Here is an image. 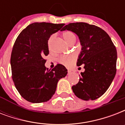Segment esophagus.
Segmentation results:
<instances>
[{
	"instance_id": "1",
	"label": "esophagus",
	"mask_w": 125,
	"mask_h": 125,
	"mask_svg": "<svg viewBox=\"0 0 125 125\" xmlns=\"http://www.w3.org/2000/svg\"><path fill=\"white\" fill-rule=\"evenodd\" d=\"M71 71L68 70V74H71Z\"/></svg>"
}]
</instances>
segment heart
Segmentation results:
<instances>
[{
  "label": "heart",
  "instance_id": "1",
  "mask_svg": "<svg viewBox=\"0 0 125 125\" xmlns=\"http://www.w3.org/2000/svg\"><path fill=\"white\" fill-rule=\"evenodd\" d=\"M62 36L63 39H64L67 43L70 45L71 43H73L76 40V36L71 31L69 30H66L65 32H63ZM53 38V36H51L50 39H49V42H50ZM76 58V56L75 55H70V56H63L60 57V58L59 60L60 62L65 65H69L71 64L73 62H74Z\"/></svg>",
  "mask_w": 125,
  "mask_h": 125
}]
</instances>
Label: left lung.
<instances>
[{
    "label": "left lung",
    "mask_w": 125,
    "mask_h": 125,
    "mask_svg": "<svg viewBox=\"0 0 125 125\" xmlns=\"http://www.w3.org/2000/svg\"><path fill=\"white\" fill-rule=\"evenodd\" d=\"M78 36L82 51L76 65L83 64L78 83L73 85L74 95L83 101L95 100L108 89L116 74V48L108 34L98 26L85 22L67 24L62 29Z\"/></svg>",
    "instance_id": "left-lung-1"
}]
</instances>
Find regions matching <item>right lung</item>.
Segmentation results:
<instances>
[{
  "label": "right lung",
  "instance_id": "obj_1",
  "mask_svg": "<svg viewBox=\"0 0 125 125\" xmlns=\"http://www.w3.org/2000/svg\"><path fill=\"white\" fill-rule=\"evenodd\" d=\"M64 24L34 22L22 30L15 40L11 55L12 79L20 95L28 102L44 103L55 93L59 80L67 74L63 65L51 71L45 66L49 54L48 41Z\"/></svg>",
  "mask_w": 125,
  "mask_h": 125
}]
</instances>
